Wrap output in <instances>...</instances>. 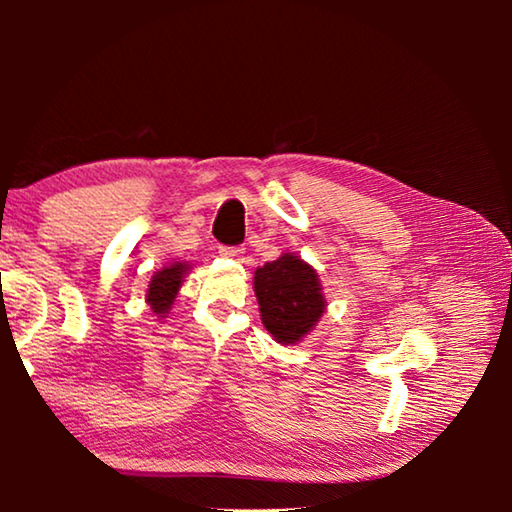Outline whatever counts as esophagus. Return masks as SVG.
<instances>
[{"label": "esophagus", "mask_w": 512, "mask_h": 512, "mask_svg": "<svg viewBox=\"0 0 512 512\" xmlns=\"http://www.w3.org/2000/svg\"><path fill=\"white\" fill-rule=\"evenodd\" d=\"M219 253H221L223 257L239 259V257H244V248H239V246H221Z\"/></svg>", "instance_id": "esophagus-1"}]
</instances>
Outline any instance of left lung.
Returning <instances> with one entry per match:
<instances>
[{"mask_svg":"<svg viewBox=\"0 0 512 512\" xmlns=\"http://www.w3.org/2000/svg\"><path fill=\"white\" fill-rule=\"evenodd\" d=\"M253 284L262 323L282 345L309 334L327 307L318 273L293 253L259 266Z\"/></svg>","mask_w":512,"mask_h":512,"instance_id":"1","label":"left lung"}]
</instances>
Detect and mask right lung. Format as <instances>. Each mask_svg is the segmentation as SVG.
Wrapping results in <instances>:
<instances>
[{
	"mask_svg": "<svg viewBox=\"0 0 512 512\" xmlns=\"http://www.w3.org/2000/svg\"><path fill=\"white\" fill-rule=\"evenodd\" d=\"M187 271L189 264L173 262L151 277L149 291H146V302L151 305V311L155 316L164 318L169 314L173 300H176L180 287H183Z\"/></svg>",
	"mask_w": 512,
	"mask_h": 512,
	"instance_id": "obj_1",
	"label": "right lung"
}]
</instances>
